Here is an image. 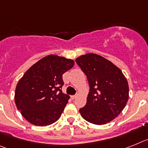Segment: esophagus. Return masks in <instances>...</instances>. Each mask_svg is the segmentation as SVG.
<instances>
[{
    "mask_svg": "<svg viewBox=\"0 0 148 148\" xmlns=\"http://www.w3.org/2000/svg\"><path fill=\"white\" fill-rule=\"evenodd\" d=\"M77 97V95H75L71 96V98H72V99H75Z\"/></svg>",
    "mask_w": 148,
    "mask_h": 148,
    "instance_id": "34e87169",
    "label": "esophagus"
}]
</instances>
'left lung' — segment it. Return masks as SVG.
<instances>
[{"label": "left lung", "mask_w": 148, "mask_h": 148, "mask_svg": "<svg viewBox=\"0 0 148 148\" xmlns=\"http://www.w3.org/2000/svg\"><path fill=\"white\" fill-rule=\"evenodd\" d=\"M86 75L90 90L86 104L79 109L82 117L97 125L115 119L125 107L129 86L120 69L104 57L87 53L76 59Z\"/></svg>", "instance_id": "left-lung-1"}]
</instances>
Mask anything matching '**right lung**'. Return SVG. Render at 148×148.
I'll use <instances>...</instances> for the list:
<instances>
[{
  "label": "right lung",
  "instance_id": "obj_1",
  "mask_svg": "<svg viewBox=\"0 0 148 148\" xmlns=\"http://www.w3.org/2000/svg\"><path fill=\"white\" fill-rule=\"evenodd\" d=\"M74 65L72 60L48 55L24 73L15 88V102L30 124L45 127L60 119L70 98L62 92V74Z\"/></svg>",
  "mask_w": 148,
  "mask_h": 148
}]
</instances>
